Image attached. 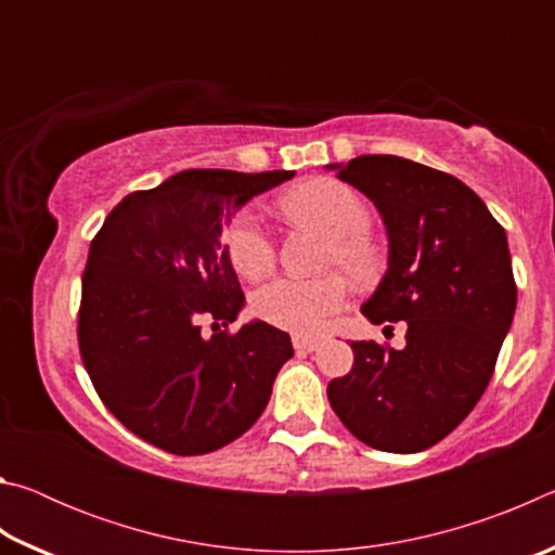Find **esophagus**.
Returning a JSON list of instances; mask_svg holds the SVG:
<instances>
[{"instance_id":"1","label":"esophagus","mask_w":555,"mask_h":555,"mask_svg":"<svg viewBox=\"0 0 555 555\" xmlns=\"http://www.w3.org/2000/svg\"><path fill=\"white\" fill-rule=\"evenodd\" d=\"M318 345H321V340H318V337L294 335V347H296L298 352H313V350H318Z\"/></svg>"}]
</instances>
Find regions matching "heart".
<instances>
[{
	"mask_svg": "<svg viewBox=\"0 0 555 555\" xmlns=\"http://www.w3.org/2000/svg\"><path fill=\"white\" fill-rule=\"evenodd\" d=\"M281 208L294 220H308L331 234L327 261L340 264L354 281H372L382 269V247L367 232L370 208L352 185L337 178H313L281 198ZM224 251L240 276L257 281L274 269L276 247L255 210L234 215L224 228ZM347 300L343 276L318 279L281 276L251 296L255 313L296 335H311L331 321Z\"/></svg>",
	"mask_w": 555,
	"mask_h": 555,
	"instance_id": "heart-1",
	"label": "heart"
}]
</instances>
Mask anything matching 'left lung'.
Instances as JSON below:
<instances>
[{
  "mask_svg": "<svg viewBox=\"0 0 555 555\" xmlns=\"http://www.w3.org/2000/svg\"><path fill=\"white\" fill-rule=\"evenodd\" d=\"M327 168L387 224L389 269L362 313L406 321L403 350L352 343V370L327 399L362 443L421 453L463 424L492 379L516 308L506 234L480 195L436 168L384 154Z\"/></svg>",
  "mask_w": 555,
  "mask_h": 555,
  "instance_id": "8db88e82",
  "label": "left lung"
}]
</instances>
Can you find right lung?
Instances as JSON below:
<instances>
[{
  "label": "right lung",
  "mask_w": 555,
  "mask_h": 555,
  "mask_svg": "<svg viewBox=\"0 0 555 555\" xmlns=\"http://www.w3.org/2000/svg\"><path fill=\"white\" fill-rule=\"evenodd\" d=\"M294 171L191 168L129 193L90 242L78 345L105 406L131 434L173 455L232 443L267 409L288 333L251 321L222 224ZM214 321V335L199 323Z\"/></svg>",
  "instance_id": "obj_1"
}]
</instances>
